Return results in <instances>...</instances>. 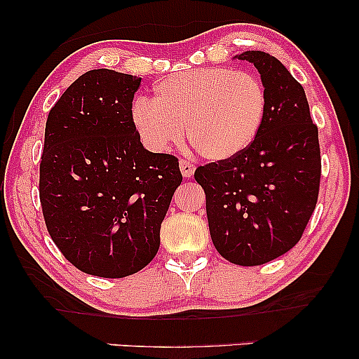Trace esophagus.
Wrapping results in <instances>:
<instances>
[{
  "instance_id": "34e87169",
  "label": "esophagus",
  "mask_w": 359,
  "mask_h": 359,
  "mask_svg": "<svg viewBox=\"0 0 359 359\" xmlns=\"http://www.w3.org/2000/svg\"><path fill=\"white\" fill-rule=\"evenodd\" d=\"M180 170H181V175L184 176V178H191V176L194 175V165L189 163V161L186 160H181L180 161Z\"/></svg>"
}]
</instances>
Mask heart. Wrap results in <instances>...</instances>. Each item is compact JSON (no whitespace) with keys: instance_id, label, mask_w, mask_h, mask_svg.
I'll return each mask as SVG.
<instances>
[{"instance_id":"heart-1","label":"heart","mask_w":359,"mask_h":359,"mask_svg":"<svg viewBox=\"0 0 359 359\" xmlns=\"http://www.w3.org/2000/svg\"><path fill=\"white\" fill-rule=\"evenodd\" d=\"M268 109L257 76L210 67L171 75L154 88V101L139 97L132 122L151 150H166L184 137L205 160L237 156L257 139Z\"/></svg>"}]
</instances>
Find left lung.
Wrapping results in <instances>:
<instances>
[{
    "label": "left lung",
    "instance_id": "1",
    "mask_svg": "<svg viewBox=\"0 0 359 359\" xmlns=\"http://www.w3.org/2000/svg\"><path fill=\"white\" fill-rule=\"evenodd\" d=\"M257 67L268 109L252 145L230 160L198 166L210 238L230 263L258 266L301 240L320 188V147L304 88L262 50L237 55Z\"/></svg>",
    "mask_w": 359,
    "mask_h": 359
}]
</instances>
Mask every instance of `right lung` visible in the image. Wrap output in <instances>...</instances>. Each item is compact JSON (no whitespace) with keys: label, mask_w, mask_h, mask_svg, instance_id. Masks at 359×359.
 Listing matches in <instances>:
<instances>
[{"label":"right lung","mask_w":359,"mask_h":359,"mask_svg":"<svg viewBox=\"0 0 359 359\" xmlns=\"http://www.w3.org/2000/svg\"><path fill=\"white\" fill-rule=\"evenodd\" d=\"M142 78L86 72L48 112L41 156L42 214L73 266L126 278L160 248V227L183 181L178 158L151 154L132 122Z\"/></svg>","instance_id":"right-lung-1"}]
</instances>
